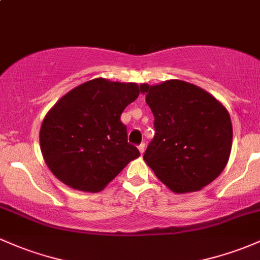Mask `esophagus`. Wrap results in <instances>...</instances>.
I'll use <instances>...</instances> for the list:
<instances>
[{"label": "esophagus", "instance_id": "34e87169", "mask_svg": "<svg viewBox=\"0 0 260 260\" xmlns=\"http://www.w3.org/2000/svg\"><path fill=\"white\" fill-rule=\"evenodd\" d=\"M139 151H140L141 155H142V153H144V151H145V144H144V142L139 145Z\"/></svg>", "mask_w": 260, "mask_h": 260}]
</instances>
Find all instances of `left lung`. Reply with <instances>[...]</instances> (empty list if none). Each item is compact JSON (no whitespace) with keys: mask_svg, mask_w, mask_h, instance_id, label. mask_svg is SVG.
I'll return each mask as SVG.
<instances>
[{"mask_svg":"<svg viewBox=\"0 0 260 260\" xmlns=\"http://www.w3.org/2000/svg\"><path fill=\"white\" fill-rule=\"evenodd\" d=\"M155 136L144 160L175 193L203 188L220 175L231 155L233 129L227 109L200 86L183 80L141 84Z\"/></svg>","mask_w":260,"mask_h":260,"instance_id":"1","label":"left lung"}]
</instances>
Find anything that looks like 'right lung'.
Here are the masks:
<instances>
[{"mask_svg":"<svg viewBox=\"0 0 260 260\" xmlns=\"http://www.w3.org/2000/svg\"><path fill=\"white\" fill-rule=\"evenodd\" d=\"M135 83L96 78L60 98L41 126V151L59 181L99 192L140 156L120 116L140 94Z\"/></svg>","mask_w":260,"mask_h":260,"instance_id":"add662e5","label":"right lung"}]
</instances>
